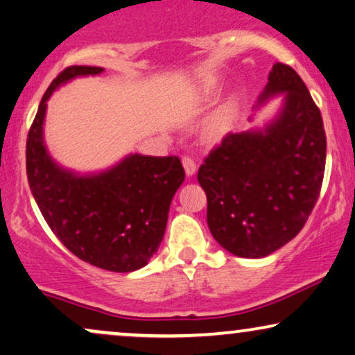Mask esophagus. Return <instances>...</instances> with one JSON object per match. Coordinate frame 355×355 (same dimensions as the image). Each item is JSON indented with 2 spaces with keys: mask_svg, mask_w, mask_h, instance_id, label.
<instances>
[{
  "mask_svg": "<svg viewBox=\"0 0 355 355\" xmlns=\"http://www.w3.org/2000/svg\"><path fill=\"white\" fill-rule=\"evenodd\" d=\"M182 166H184V171H186L187 176H194L196 171H198V166H196L194 159H192V157H189V156L182 157Z\"/></svg>",
  "mask_w": 355,
  "mask_h": 355,
  "instance_id": "1",
  "label": "esophagus"
}]
</instances>
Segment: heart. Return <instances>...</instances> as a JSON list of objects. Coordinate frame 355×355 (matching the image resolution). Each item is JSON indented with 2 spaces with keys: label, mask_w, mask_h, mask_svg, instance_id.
Segmentation results:
<instances>
[{
  "label": "heart",
  "mask_w": 355,
  "mask_h": 355,
  "mask_svg": "<svg viewBox=\"0 0 355 355\" xmlns=\"http://www.w3.org/2000/svg\"><path fill=\"white\" fill-rule=\"evenodd\" d=\"M227 118H229V112H222L211 121V125H209V133H211L212 137H216L217 133H220L222 126L225 125Z\"/></svg>",
  "instance_id": "b5f03b06"
}]
</instances>
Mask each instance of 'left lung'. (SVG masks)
Instances as JSON below:
<instances>
[{"mask_svg": "<svg viewBox=\"0 0 355 355\" xmlns=\"http://www.w3.org/2000/svg\"><path fill=\"white\" fill-rule=\"evenodd\" d=\"M275 97H282L277 115L227 135L198 173L212 237L242 258H263L295 239L324 178L321 112L290 65H273L253 110Z\"/></svg>", "mask_w": 355, "mask_h": 355, "instance_id": "left-lung-1", "label": "left lung"}]
</instances>
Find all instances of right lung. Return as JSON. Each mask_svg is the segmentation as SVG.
Returning <instances> with one entry per match:
<instances>
[{"mask_svg": "<svg viewBox=\"0 0 355 355\" xmlns=\"http://www.w3.org/2000/svg\"><path fill=\"white\" fill-rule=\"evenodd\" d=\"M103 71L72 65L52 80L29 130L26 171L39 211L73 255L98 268L130 273L148 265L157 252L171 200L186 174L176 156L131 153L95 173L64 168L51 156L44 141L47 100L73 78Z\"/></svg>", "mask_w": 355, "mask_h": 355, "instance_id": "obj_1", "label": "right lung"}]
</instances>
